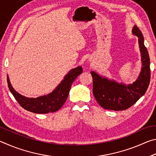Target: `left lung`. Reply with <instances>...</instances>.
I'll return each instance as SVG.
<instances>
[{
	"instance_id": "left-lung-1",
	"label": "left lung",
	"mask_w": 156,
	"mask_h": 156,
	"mask_svg": "<svg viewBox=\"0 0 156 156\" xmlns=\"http://www.w3.org/2000/svg\"><path fill=\"white\" fill-rule=\"evenodd\" d=\"M132 34L138 38L142 66L138 78L135 82L126 85L102 77L93 71L91 72L94 96L98 104L105 109L122 111L128 109L143 96L149 85L150 58L144 46L143 35L136 25L133 27Z\"/></svg>"
}]
</instances>
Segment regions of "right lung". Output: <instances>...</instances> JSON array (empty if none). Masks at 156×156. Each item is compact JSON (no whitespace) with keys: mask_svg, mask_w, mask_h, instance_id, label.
Returning <instances> with one entry per match:
<instances>
[{"mask_svg":"<svg viewBox=\"0 0 156 156\" xmlns=\"http://www.w3.org/2000/svg\"><path fill=\"white\" fill-rule=\"evenodd\" d=\"M82 72V67L72 69L51 93L36 98L25 97L16 91L10 83L8 76L7 84L15 99L23 109L36 113H53L59 110L64 105L67 100L72 83Z\"/></svg>","mask_w":156,"mask_h":156,"instance_id":"1","label":"right lung"}]
</instances>
